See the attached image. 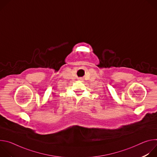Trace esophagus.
I'll return each instance as SVG.
<instances>
[{
	"label": "esophagus",
	"instance_id": "34e87169",
	"mask_svg": "<svg viewBox=\"0 0 157 157\" xmlns=\"http://www.w3.org/2000/svg\"><path fill=\"white\" fill-rule=\"evenodd\" d=\"M79 80H82V78H79Z\"/></svg>",
	"mask_w": 157,
	"mask_h": 157
}]
</instances>
